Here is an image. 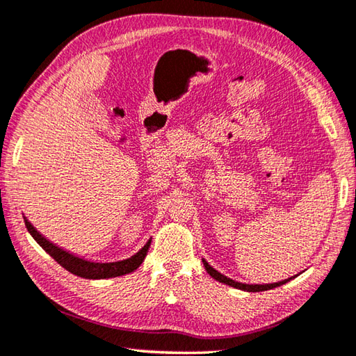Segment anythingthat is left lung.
<instances>
[{"label": "left lung", "mask_w": 356, "mask_h": 356, "mask_svg": "<svg viewBox=\"0 0 356 356\" xmlns=\"http://www.w3.org/2000/svg\"><path fill=\"white\" fill-rule=\"evenodd\" d=\"M202 262H204V267L208 271V275H210L211 277H214L216 281H219L222 284H227V285H229V287L239 289V290H243V291H266V290H271V289H275V287H280V285L289 282V281L293 280V277L298 276V275L296 276H291V277H289V280H284V281H280V282H273V284H242V282H236L233 280H229V277L219 273V271L214 270L205 259H202Z\"/></svg>", "instance_id": "1"}]
</instances>
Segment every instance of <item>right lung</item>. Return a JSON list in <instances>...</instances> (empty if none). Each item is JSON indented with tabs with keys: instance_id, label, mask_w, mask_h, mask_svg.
<instances>
[{
	"instance_id": "1",
	"label": "right lung",
	"mask_w": 356,
	"mask_h": 356,
	"mask_svg": "<svg viewBox=\"0 0 356 356\" xmlns=\"http://www.w3.org/2000/svg\"><path fill=\"white\" fill-rule=\"evenodd\" d=\"M24 224H26L27 232H29L32 234V238L40 243V247L43 248L46 253L51 254L63 268L71 271L72 275L86 277V280H108V277H115V276H123V275L131 273V271H134L140 267V264L143 262L146 253H148V248L151 245V239H149L134 256L128 257V259L115 261V262H94V261L83 259V257L69 253L66 250L55 245V243L49 242L44 236H41L37 229L33 228V225L26 218H24Z\"/></svg>"
}]
</instances>
